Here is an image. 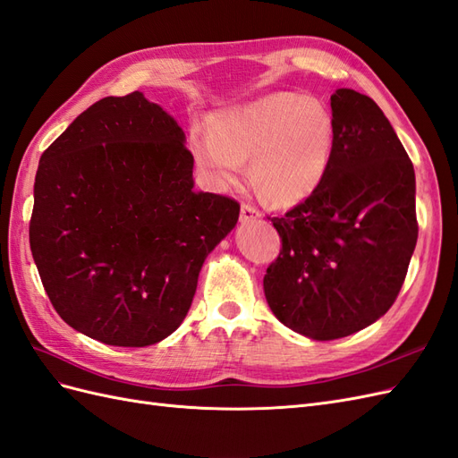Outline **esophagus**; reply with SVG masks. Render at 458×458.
I'll list each match as a JSON object with an SVG mask.
<instances>
[{
	"mask_svg": "<svg viewBox=\"0 0 458 458\" xmlns=\"http://www.w3.org/2000/svg\"><path fill=\"white\" fill-rule=\"evenodd\" d=\"M258 217H262V212H259V209L256 208V206H252V204H242L241 206V221H252V219H258Z\"/></svg>",
	"mask_w": 458,
	"mask_h": 458,
	"instance_id": "obj_1",
	"label": "esophagus"
}]
</instances>
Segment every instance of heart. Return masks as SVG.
Segmentation results:
<instances>
[{
  "label": "heart",
  "mask_w": 458,
  "mask_h": 458,
  "mask_svg": "<svg viewBox=\"0 0 458 458\" xmlns=\"http://www.w3.org/2000/svg\"><path fill=\"white\" fill-rule=\"evenodd\" d=\"M335 148V117L324 100L276 92L246 106L219 111L209 129L192 127L189 150L196 167L217 189L242 177L266 200L296 204L324 182Z\"/></svg>",
  "instance_id": "1"
}]
</instances>
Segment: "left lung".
Here are the masks:
<instances>
[{
    "label": "left lung",
    "instance_id": "obj_1",
    "mask_svg": "<svg viewBox=\"0 0 458 458\" xmlns=\"http://www.w3.org/2000/svg\"><path fill=\"white\" fill-rule=\"evenodd\" d=\"M335 148L324 182L271 217L281 252L264 276L271 312L316 341L352 335L386 314L418 239L409 154L379 106L360 92L331 96Z\"/></svg>",
    "mask_w": 458,
    "mask_h": 458
}]
</instances>
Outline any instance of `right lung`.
<instances>
[{"label":"right lung","instance_id":"add662e5","mask_svg":"<svg viewBox=\"0 0 458 458\" xmlns=\"http://www.w3.org/2000/svg\"><path fill=\"white\" fill-rule=\"evenodd\" d=\"M192 165L177 121L142 92L96 102L49 144L29 234L65 324L114 347H148L182 324L241 212L196 192Z\"/></svg>","mask_w":458,"mask_h":458}]
</instances>
